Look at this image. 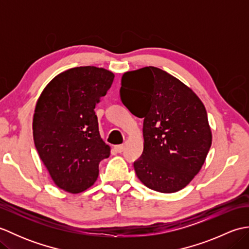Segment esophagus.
<instances>
[{
  "label": "esophagus",
  "mask_w": 249,
  "mask_h": 249,
  "mask_svg": "<svg viewBox=\"0 0 249 249\" xmlns=\"http://www.w3.org/2000/svg\"><path fill=\"white\" fill-rule=\"evenodd\" d=\"M114 150L118 152V153H122L124 151V145L123 144H119V145H115L114 146Z\"/></svg>",
  "instance_id": "obj_1"
}]
</instances>
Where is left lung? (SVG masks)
Masks as SVG:
<instances>
[{"mask_svg":"<svg viewBox=\"0 0 249 249\" xmlns=\"http://www.w3.org/2000/svg\"><path fill=\"white\" fill-rule=\"evenodd\" d=\"M121 84L122 103L143 118L137 177L155 192H178L200 171L212 144L204 105L192 89L157 67L125 72Z\"/></svg>","mask_w":249,"mask_h":249,"instance_id":"1","label":"left lung"}]
</instances>
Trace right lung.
Instances as JSON below:
<instances>
[{
    "mask_svg": "<svg viewBox=\"0 0 249 249\" xmlns=\"http://www.w3.org/2000/svg\"><path fill=\"white\" fill-rule=\"evenodd\" d=\"M113 79L105 68H71L52 79L37 100L35 147L54 184L65 192L79 194L91 187L100 160L110 155L94 109Z\"/></svg>",
    "mask_w": 249,
    "mask_h": 249,
    "instance_id": "1",
    "label": "right lung"
}]
</instances>
